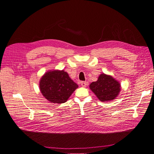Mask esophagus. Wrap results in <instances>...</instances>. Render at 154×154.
Here are the masks:
<instances>
[{
	"label": "esophagus",
	"mask_w": 154,
	"mask_h": 154,
	"mask_svg": "<svg viewBox=\"0 0 154 154\" xmlns=\"http://www.w3.org/2000/svg\"><path fill=\"white\" fill-rule=\"evenodd\" d=\"M81 87H87V82L83 81V82H81Z\"/></svg>",
	"instance_id": "1"
}]
</instances>
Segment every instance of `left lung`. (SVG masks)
Instances as JSON below:
<instances>
[{"label": "left lung", "instance_id": "obj_1", "mask_svg": "<svg viewBox=\"0 0 154 154\" xmlns=\"http://www.w3.org/2000/svg\"><path fill=\"white\" fill-rule=\"evenodd\" d=\"M89 87L98 100L103 102L113 100L121 91L119 82L113 77L104 73L100 75L98 80L91 83Z\"/></svg>", "mask_w": 154, "mask_h": 154}]
</instances>
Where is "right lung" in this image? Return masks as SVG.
<instances>
[{"label":"right lung","instance_id":"obj_1","mask_svg":"<svg viewBox=\"0 0 154 154\" xmlns=\"http://www.w3.org/2000/svg\"><path fill=\"white\" fill-rule=\"evenodd\" d=\"M42 96L52 103L66 102L78 85L63 70H54L46 72L39 82Z\"/></svg>","mask_w":154,"mask_h":154}]
</instances>
